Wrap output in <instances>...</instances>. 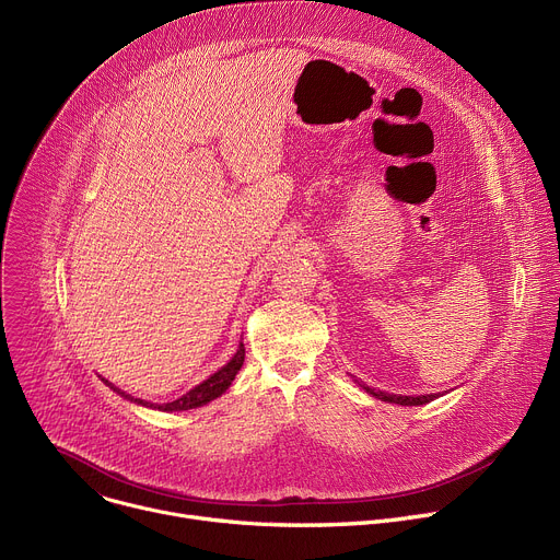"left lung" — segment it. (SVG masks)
<instances>
[{"instance_id":"1","label":"left lung","mask_w":560,"mask_h":560,"mask_svg":"<svg viewBox=\"0 0 560 560\" xmlns=\"http://www.w3.org/2000/svg\"><path fill=\"white\" fill-rule=\"evenodd\" d=\"M360 385V383H358ZM369 396H374L383 402H394V405H402V407H420V405H427L435 398H440V394H424V396H400V394H387V392H381V389H371V387H364L360 385Z\"/></svg>"}]
</instances>
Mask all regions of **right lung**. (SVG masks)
<instances>
[{"instance_id":"add662e5","label":"right lung","mask_w":560,"mask_h":560,"mask_svg":"<svg viewBox=\"0 0 560 560\" xmlns=\"http://www.w3.org/2000/svg\"><path fill=\"white\" fill-rule=\"evenodd\" d=\"M244 355H246V349H244V342H240L235 355H233L222 369H218L213 376H209L205 383H200V385L194 387L191 392H186L182 398H177V400H173V402H164V405H151V402H144V400H140V398H133V396H129V394L116 389V387H114L112 383H107L105 378H103V383H105L109 389H114L116 394H120L125 400H131V402H136V405L149 407V409H158V411H189V409H198V407L209 405L211 400L220 398V396L231 387V383H233L235 376H237V371H240L242 364H244Z\"/></svg>"}]
</instances>
